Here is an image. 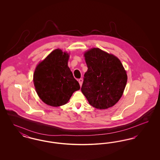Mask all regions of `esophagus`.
I'll list each match as a JSON object with an SVG mask.
<instances>
[{
	"mask_svg": "<svg viewBox=\"0 0 160 160\" xmlns=\"http://www.w3.org/2000/svg\"><path fill=\"white\" fill-rule=\"evenodd\" d=\"M78 82H79V84H80V86H82V83H83V79H82V78H80V79L78 80Z\"/></svg>",
	"mask_w": 160,
	"mask_h": 160,
	"instance_id": "obj_1",
	"label": "esophagus"
}]
</instances>
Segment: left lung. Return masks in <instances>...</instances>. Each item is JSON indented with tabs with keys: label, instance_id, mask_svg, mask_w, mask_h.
Masks as SVG:
<instances>
[{
	"label": "left lung",
	"instance_id": "obj_1",
	"mask_svg": "<svg viewBox=\"0 0 160 160\" xmlns=\"http://www.w3.org/2000/svg\"><path fill=\"white\" fill-rule=\"evenodd\" d=\"M83 55L88 69L84 76L82 93L97 109L113 106L122 97L128 79L121 62L98 48H91Z\"/></svg>",
	"mask_w": 160,
	"mask_h": 160
}]
</instances>
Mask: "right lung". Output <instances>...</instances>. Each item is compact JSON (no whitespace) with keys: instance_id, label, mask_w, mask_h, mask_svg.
<instances>
[{"instance_id":"add662e5","label":"right lung","mask_w":160,"mask_h":160,"mask_svg":"<svg viewBox=\"0 0 160 160\" xmlns=\"http://www.w3.org/2000/svg\"><path fill=\"white\" fill-rule=\"evenodd\" d=\"M69 53L57 48L37 65L33 81L38 97L52 107L66 104L72 93L80 89L68 66Z\"/></svg>"}]
</instances>
